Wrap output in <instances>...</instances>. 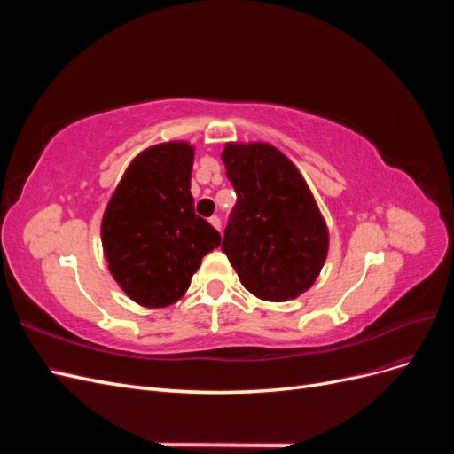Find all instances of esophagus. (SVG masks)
<instances>
[{
	"label": "esophagus",
	"instance_id": "esophagus-1",
	"mask_svg": "<svg viewBox=\"0 0 454 454\" xmlns=\"http://www.w3.org/2000/svg\"><path fill=\"white\" fill-rule=\"evenodd\" d=\"M208 222L212 223V227H215L217 231H222V219H219L217 215H212V217L208 219Z\"/></svg>",
	"mask_w": 454,
	"mask_h": 454
}]
</instances>
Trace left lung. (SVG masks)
I'll return each instance as SVG.
<instances>
[{
	"label": "left lung",
	"mask_w": 454,
	"mask_h": 454,
	"mask_svg": "<svg viewBox=\"0 0 454 454\" xmlns=\"http://www.w3.org/2000/svg\"><path fill=\"white\" fill-rule=\"evenodd\" d=\"M222 160L237 191L222 250L242 286L284 303L314 284L329 235L303 176L270 144H227Z\"/></svg>",
	"instance_id": "left-lung-1"
}]
</instances>
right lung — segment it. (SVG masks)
Here are the masks:
<instances>
[{
	"label": "right lung",
	"instance_id": "1",
	"mask_svg": "<svg viewBox=\"0 0 454 454\" xmlns=\"http://www.w3.org/2000/svg\"><path fill=\"white\" fill-rule=\"evenodd\" d=\"M195 149L167 142L136 157L102 219L109 272L132 301L149 309L176 303L219 232L195 214L191 170Z\"/></svg>",
	"mask_w": 454,
	"mask_h": 454
}]
</instances>
